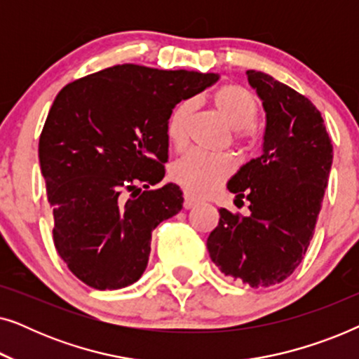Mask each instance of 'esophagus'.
Segmentation results:
<instances>
[{"label":"esophagus","mask_w":359,"mask_h":359,"mask_svg":"<svg viewBox=\"0 0 359 359\" xmlns=\"http://www.w3.org/2000/svg\"><path fill=\"white\" fill-rule=\"evenodd\" d=\"M196 204H198V201H196L194 198H191L189 194H184V203H183L184 209H191V208H194Z\"/></svg>","instance_id":"34e87169"}]
</instances>
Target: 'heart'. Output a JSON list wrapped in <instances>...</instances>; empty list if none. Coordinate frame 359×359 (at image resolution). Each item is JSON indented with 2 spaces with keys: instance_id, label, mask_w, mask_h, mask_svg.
Here are the masks:
<instances>
[{
  "instance_id": "obj_1",
  "label": "heart",
  "mask_w": 359,
  "mask_h": 359,
  "mask_svg": "<svg viewBox=\"0 0 359 359\" xmlns=\"http://www.w3.org/2000/svg\"><path fill=\"white\" fill-rule=\"evenodd\" d=\"M214 109L230 129L237 132V139L252 145L253 140L247 130L258 116V101L252 93L238 85H224L210 96ZM194 112V101L184 100L175 107L166 122V137L170 144L181 149L186 144L188 126ZM235 170V160L230 155H205L201 151H188L171 165V178L193 196L212 194Z\"/></svg>"
}]
</instances>
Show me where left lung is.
<instances>
[{"label": "left lung", "instance_id": "left-lung-1", "mask_svg": "<svg viewBox=\"0 0 359 359\" xmlns=\"http://www.w3.org/2000/svg\"><path fill=\"white\" fill-rule=\"evenodd\" d=\"M266 112L263 151L229 180L250 214L220 209L210 232V259L225 276L268 287L301 264L320 212L333 147L317 107L296 90L263 72H247Z\"/></svg>", "mask_w": 359, "mask_h": 359}]
</instances>
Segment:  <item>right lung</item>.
<instances>
[{
	"mask_svg": "<svg viewBox=\"0 0 359 359\" xmlns=\"http://www.w3.org/2000/svg\"><path fill=\"white\" fill-rule=\"evenodd\" d=\"M217 73L116 65L70 83L48 111L39 161L53 209V243L88 286L139 281L154 229L183 209L180 186L158 189L173 107Z\"/></svg>",
	"mask_w": 359,
	"mask_h": 359,
	"instance_id": "add662e5",
	"label": "right lung"
}]
</instances>
